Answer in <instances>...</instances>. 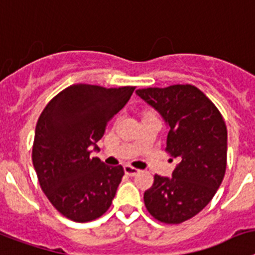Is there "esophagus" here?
<instances>
[{
  "mask_svg": "<svg viewBox=\"0 0 255 255\" xmlns=\"http://www.w3.org/2000/svg\"><path fill=\"white\" fill-rule=\"evenodd\" d=\"M125 172H126V174H128V176H136L137 173H138V172H140V170L137 169V168H133V167H130V165H126L125 167Z\"/></svg>",
  "mask_w": 255,
  "mask_h": 255,
  "instance_id": "1",
  "label": "esophagus"
}]
</instances>
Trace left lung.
Instances as JSON below:
<instances>
[{
	"mask_svg": "<svg viewBox=\"0 0 255 255\" xmlns=\"http://www.w3.org/2000/svg\"><path fill=\"white\" fill-rule=\"evenodd\" d=\"M136 94L163 117L169 127L165 150L180 159L170 178L155 174L143 194L146 209L155 220L178 225L204 209L222 183L227 165L226 123L195 86L142 88Z\"/></svg>",
	"mask_w": 255,
	"mask_h": 255,
	"instance_id": "8db88e82",
	"label": "left lung"
}]
</instances>
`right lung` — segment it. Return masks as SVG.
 Listing matches in <instances>:
<instances>
[{
	"label": "right lung",
	"instance_id": "add662e5",
	"mask_svg": "<svg viewBox=\"0 0 255 255\" xmlns=\"http://www.w3.org/2000/svg\"><path fill=\"white\" fill-rule=\"evenodd\" d=\"M134 87L72 85L46 105L35 126L32 160L42 191L64 217L90 222L112 205L125 170L91 158L108 122Z\"/></svg>",
	"mask_w": 255,
	"mask_h": 255
}]
</instances>
